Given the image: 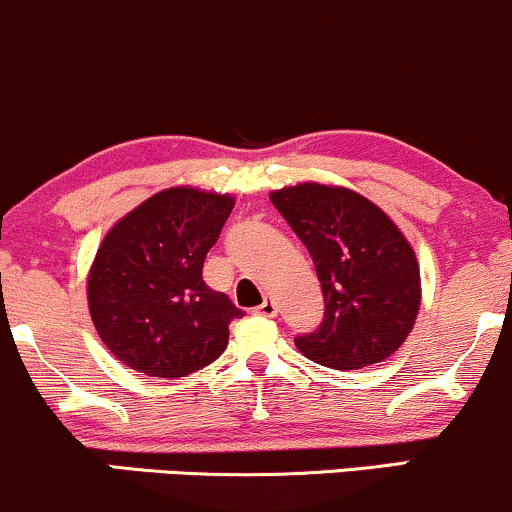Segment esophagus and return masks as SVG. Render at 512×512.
Instances as JSON below:
<instances>
[{"instance_id":"esophagus-1","label":"esophagus","mask_w":512,"mask_h":512,"mask_svg":"<svg viewBox=\"0 0 512 512\" xmlns=\"http://www.w3.org/2000/svg\"><path fill=\"white\" fill-rule=\"evenodd\" d=\"M257 315H264V317H274L279 310H276V303L272 301V298H264L260 308H255Z\"/></svg>"}]
</instances>
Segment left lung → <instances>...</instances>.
I'll return each mask as SVG.
<instances>
[{
    "label": "left lung",
    "mask_w": 512,
    "mask_h": 512,
    "mask_svg": "<svg viewBox=\"0 0 512 512\" xmlns=\"http://www.w3.org/2000/svg\"><path fill=\"white\" fill-rule=\"evenodd\" d=\"M272 202L313 257L325 298L320 327L296 337L298 349L334 370L395 354L419 313L421 279L390 216L356 192L315 182L272 192Z\"/></svg>",
    "instance_id": "8db88e82"
}]
</instances>
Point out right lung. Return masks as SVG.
<instances>
[{
  "mask_svg": "<svg viewBox=\"0 0 512 512\" xmlns=\"http://www.w3.org/2000/svg\"><path fill=\"white\" fill-rule=\"evenodd\" d=\"M231 209L226 195L173 187L105 236L88 308L117 361L151 378H185L223 354L228 325L245 313L204 284L202 267Z\"/></svg>",
  "mask_w": 512,
  "mask_h": 512,
  "instance_id": "right-lung-1",
  "label": "right lung"
}]
</instances>
